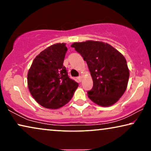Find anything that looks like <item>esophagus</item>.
I'll use <instances>...</instances> for the list:
<instances>
[{
    "mask_svg": "<svg viewBox=\"0 0 151 151\" xmlns=\"http://www.w3.org/2000/svg\"><path fill=\"white\" fill-rule=\"evenodd\" d=\"M78 80H79V82H82V76H79V77L78 78Z\"/></svg>",
    "mask_w": 151,
    "mask_h": 151,
    "instance_id": "34e87169",
    "label": "esophagus"
}]
</instances>
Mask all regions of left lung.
Returning a JSON list of instances; mask_svg holds the SVG:
<instances>
[{"label":"left lung","instance_id":"8db88e82","mask_svg":"<svg viewBox=\"0 0 151 151\" xmlns=\"http://www.w3.org/2000/svg\"><path fill=\"white\" fill-rule=\"evenodd\" d=\"M71 47L87 63L93 86L88 97L96 104L110 106L127 90L129 70L125 58L108 43L87 40L73 42Z\"/></svg>","mask_w":151,"mask_h":151}]
</instances>
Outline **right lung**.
<instances>
[{
	"label": "right lung",
	"instance_id": "1",
	"mask_svg": "<svg viewBox=\"0 0 151 151\" xmlns=\"http://www.w3.org/2000/svg\"><path fill=\"white\" fill-rule=\"evenodd\" d=\"M67 48L65 43H56L35 58L27 73L30 93L41 106L57 109L67 104L78 83L71 80L63 66Z\"/></svg>",
	"mask_w": 151,
	"mask_h": 151
}]
</instances>
